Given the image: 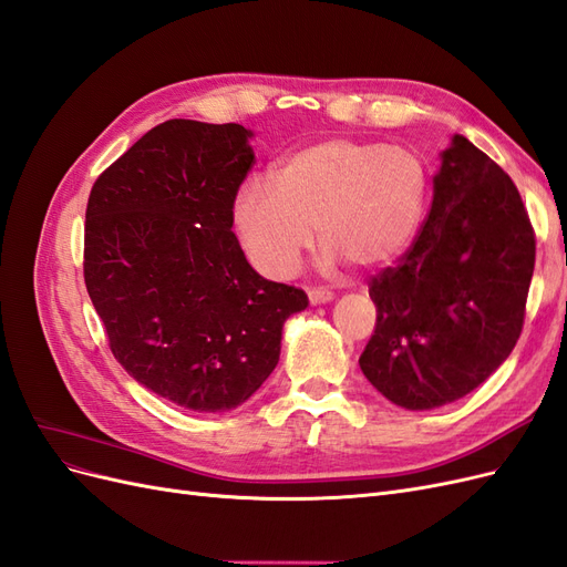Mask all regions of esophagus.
Masks as SVG:
<instances>
[{
  "label": "esophagus",
  "instance_id": "34e87169",
  "mask_svg": "<svg viewBox=\"0 0 567 567\" xmlns=\"http://www.w3.org/2000/svg\"><path fill=\"white\" fill-rule=\"evenodd\" d=\"M307 296H310L312 305H326V302L333 300V293H331V290H326V288H310V290H307Z\"/></svg>",
  "mask_w": 567,
  "mask_h": 567
}]
</instances>
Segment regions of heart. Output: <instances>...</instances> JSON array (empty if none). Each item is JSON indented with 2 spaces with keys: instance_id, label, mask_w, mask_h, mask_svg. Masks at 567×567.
Here are the masks:
<instances>
[{
  "instance_id": "b5f03b06",
  "label": "heart",
  "mask_w": 567,
  "mask_h": 567,
  "mask_svg": "<svg viewBox=\"0 0 567 567\" xmlns=\"http://www.w3.org/2000/svg\"><path fill=\"white\" fill-rule=\"evenodd\" d=\"M431 175L416 151L326 140L286 156L271 179L238 188L234 225L252 265L274 279L298 271L317 227L326 265L381 269L406 252L425 213Z\"/></svg>"
}]
</instances>
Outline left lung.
Returning <instances> with one entry per match:
<instances>
[{"label": "left lung", "instance_id": "8db88e82", "mask_svg": "<svg viewBox=\"0 0 567 567\" xmlns=\"http://www.w3.org/2000/svg\"><path fill=\"white\" fill-rule=\"evenodd\" d=\"M532 271L535 229L516 184L454 134L414 246L369 284L379 310L359 357L369 383L411 411L485 383L520 338Z\"/></svg>", "mask_w": 567, "mask_h": 567}]
</instances>
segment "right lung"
<instances>
[{
    "mask_svg": "<svg viewBox=\"0 0 567 567\" xmlns=\"http://www.w3.org/2000/svg\"><path fill=\"white\" fill-rule=\"evenodd\" d=\"M250 130L167 120L99 175L84 221V284L111 352L182 409L229 411L279 364L305 290L257 274L234 200L255 163Z\"/></svg>",
    "mask_w": 567,
    "mask_h": 567,
    "instance_id": "right-lung-1",
    "label": "right lung"
}]
</instances>
